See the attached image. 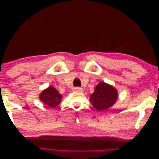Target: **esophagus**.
I'll use <instances>...</instances> for the list:
<instances>
[{
	"label": "esophagus",
	"mask_w": 159,
	"mask_h": 159,
	"mask_svg": "<svg viewBox=\"0 0 159 159\" xmlns=\"http://www.w3.org/2000/svg\"><path fill=\"white\" fill-rule=\"evenodd\" d=\"M75 91H80V92H82L83 89L81 88H75Z\"/></svg>",
	"instance_id": "esophagus-1"
}]
</instances>
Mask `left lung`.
<instances>
[{
    "mask_svg": "<svg viewBox=\"0 0 159 159\" xmlns=\"http://www.w3.org/2000/svg\"><path fill=\"white\" fill-rule=\"evenodd\" d=\"M117 99V91L113 86L100 82L91 94L90 102L95 109L103 111L113 106Z\"/></svg>",
    "mask_w": 159,
    "mask_h": 159,
    "instance_id": "8db88e82",
    "label": "left lung"
}]
</instances>
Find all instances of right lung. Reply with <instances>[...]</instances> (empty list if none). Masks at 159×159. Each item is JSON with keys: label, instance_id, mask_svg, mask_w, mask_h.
Here are the masks:
<instances>
[{"label": "right lung", "instance_id": "right-lung-1", "mask_svg": "<svg viewBox=\"0 0 159 159\" xmlns=\"http://www.w3.org/2000/svg\"><path fill=\"white\" fill-rule=\"evenodd\" d=\"M61 95L54 87H49L43 91L40 95V99L50 107H56L61 102Z\"/></svg>", "mask_w": 159, "mask_h": 159}]
</instances>
